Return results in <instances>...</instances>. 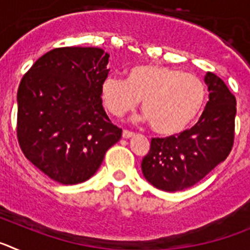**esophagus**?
I'll use <instances>...</instances> for the list:
<instances>
[{"label":"esophagus","mask_w":250,"mask_h":250,"mask_svg":"<svg viewBox=\"0 0 250 250\" xmlns=\"http://www.w3.org/2000/svg\"><path fill=\"white\" fill-rule=\"evenodd\" d=\"M131 136H134V132L129 131V130H124V131H123V138L124 139H129V138H131Z\"/></svg>","instance_id":"obj_1"}]
</instances>
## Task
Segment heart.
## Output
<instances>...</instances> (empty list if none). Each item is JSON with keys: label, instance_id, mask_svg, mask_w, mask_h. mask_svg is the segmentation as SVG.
<instances>
[{"label": "heart", "instance_id": "b5f03b06", "mask_svg": "<svg viewBox=\"0 0 250 250\" xmlns=\"http://www.w3.org/2000/svg\"><path fill=\"white\" fill-rule=\"evenodd\" d=\"M105 109L115 118L132 111L141 100V111L156 134L176 135L184 131L202 111L205 85L199 77L161 65H138L127 79L115 75L101 83Z\"/></svg>", "mask_w": 250, "mask_h": 250}]
</instances>
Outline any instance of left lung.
<instances>
[{
  "instance_id": "obj_1",
  "label": "left lung",
  "mask_w": 250,
  "mask_h": 250,
  "mask_svg": "<svg viewBox=\"0 0 250 250\" xmlns=\"http://www.w3.org/2000/svg\"><path fill=\"white\" fill-rule=\"evenodd\" d=\"M205 83L209 101L199 121L175 136L152 138L141 161L143 174L158 189L178 191L193 187L230 154L237 100L213 72H208Z\"/></svg>"
}]
</instances>
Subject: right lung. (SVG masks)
Returning a JSON list of instances; mask_svg holds the SVG:
<instances>
[{"mask_svg":"<svg viewBox=\"0 0 250 250\" xmlns=\"http://www.w3.org/2000/svg\"><path fill=\"white\" fill-rule=\"evenodd\" d=\"M109 54L99 47H59L40 57L17 91V140L23 155L65 185L91 178L123 130L103 107Z\"/></svg>","mask_w":250,"mask_h":250,"instance_id":"1","label":"right lung"}]
</instances>
